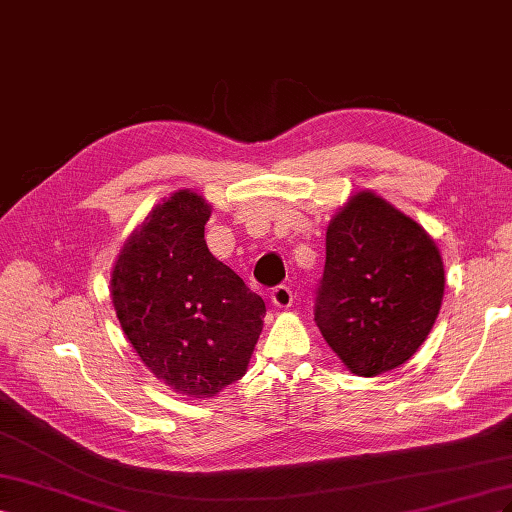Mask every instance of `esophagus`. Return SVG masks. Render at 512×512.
Instances as JSON below:
<instances>
[{
  "instance_id": "34e87169",
  "label": "esophagus",
  "mask_w": 512,
  "mask_h": 512,
  "mask_svg": "<svg viewBox=\"0 0 512 512\" xmlns=\"http://www.w3.org/2000/svg\"><path fill=\"white\" fill-rule=\"evenodd\" d=\"M270 298H272V304L279 306V309H289L291 302H294V291H291L289 285H279L272 289Z\"/></svg>"
}]
</instances>
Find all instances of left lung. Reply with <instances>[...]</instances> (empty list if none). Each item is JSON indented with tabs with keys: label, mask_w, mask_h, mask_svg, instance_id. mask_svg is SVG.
Listing matches in <instances>:
<instances>
[{
	"label": "left lung",
	"mask_w": 512,
	"mask_h": 512,
	"mask_svg": "<svg viewBox=\"0 0 512 512\" xmlns=\"http://www.w3.org/2000/svg\"><path fill=\"white\" fill-rule=\"evenodd\" d=\"M442 296V255L410 216L375 193H358L332 218L313 311L349 371L373 377L410 360Z\"/></svg>",
	"instance_id": "obj_1"
}]
</instances>
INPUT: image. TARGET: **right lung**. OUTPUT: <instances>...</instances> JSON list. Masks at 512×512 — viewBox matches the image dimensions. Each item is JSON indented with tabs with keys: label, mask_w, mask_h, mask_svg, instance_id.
Returning <instances> with one entry per match:
<instances>
[{
	"label": "right lung",
	"mask_w": 512,
	"mask_h": 512,
	"mask_svg": "<svg viewBox=\"0 0 512 512\" xmlns=\"http://www.w3.org/2000/svg\"><path fill=\"white\" fill-rule=\"evenodd\" d=\"M210 206L173 193L115 261L111 296L126 339L158 379L186 397H214L244 375L266 304L203 240Z\"/></svg>",
	"instance_id": "add662e5"
}]
</instances>
